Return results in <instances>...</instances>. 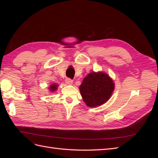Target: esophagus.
Wrapping results in <instances>:
<instances>
[{"label": "esophagus", "mask_w": 158, "mask_h": 158, "mask_svg": "<svg viewBox=\"0 0 158 158\" xmlns=\"http://www.w3.org/2000/svg\"><path fill=\"white\" fill-rule=\"evenodd\" d=\"M65 82L66 84H69V85H72L73 83V80H71L70 78H66L65 80Z\"/></svg>", "instance_id": "obj_1"}]
</instances>
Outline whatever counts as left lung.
Masks as SVG:
<instances>
[{"label": "left lung", "mask_w": 158, "mask_h": 158, "mask_svg": "<svg viewBox=\"0 0 158 158\" xmlns=\"http://www.w3.org/2000/svg\"><path fill=\"white\" fill-rule=\"evenodd\" d=\"M114 88L112 79L102 72L89 73L79 87L84 102L90 107L101 106L107 102L111 96Z\"/></svg>", "instance_id": "8db88e82"}]
</instances>
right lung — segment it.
Wrapping results in <instances>:
<instances>
[{
    "mask_svg": "<svg viewBox=\"0 0 158 158\" xmlns=\"http://www.w3.org/2000/svg\"><path fill=\"white\" fill-rule=\"evenodd\" d=\"M57 87H58V85L56 84H51L49 86V91L51 92H54L55 91H56L57 89Z\"/></svg>",
    "mask_w": 158,
    "mask_h": 158,
    "instance_id": "right-lung-1",
    "label": "right lung"
}]
</instances>
